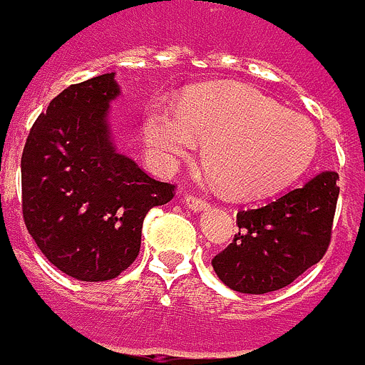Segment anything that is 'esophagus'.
<instances>
[{"mask_svg":"<svg viewBox=\"0 0 365 365\" xmlns=\"http://www.w3.org/2000/svg\"><path fill=\"white\" fill-rule=\"evenodd\" d=\"M185 205L190 211H205L209 207V201L203 197H197V195H185Z\"/></svg>","mask_w":365,"mask_h":365,"instance_id":"obj_1","label":"esophagus"}]
</instances>
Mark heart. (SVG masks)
I'll use <instances>...</instances> for the list:
<instances>
[{
  "label": "heart",
  "mask_w": 365,
  "mask_h": 365,
  "mask_svg": "<svg viewBox=\"0 0 365 365\" xmlns=\"http://www.w3.org/2000/svg\"><path fill=\"white\" fill-rule=\"evenodd\" d=\"M144 138L160 168H173L201 140L211 160L205 173L240 197H264L290 185L309 168L319 146L313 121L288 111L244 85H213L189 95L180 107L152 103Z\"/></svg>",
  "instance_id": "heart-1"
}]
</instances>
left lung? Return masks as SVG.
Instances as JSON below:
<instances>
[{"label":"left lung","mask_w":365,"mask_h":365,"mask_svg":"<svg viewBox=\"0 0 365 365\" xmlns=\"http://www.w3.org/2000/svg\"><path fill=\"white\" fill-rule=\"evenodd\" d=\"M337 178L325 170L264 207L240 211V232L211 259L219 280L237 292L266 294L315 266L329 247Z\"/></svg>","instance_id":"1"}]
</instances>
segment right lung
Here are the masks:
<instances>
[{"instance_id": "obj_1", "label": "right lung", "mask_w": 365, "mask_h": 365, "mask_svg": "<svg viewBox=\"0 0 365 365\" xmlns=\"http://www.w3.org/2000/svg\"><path fill=\"white\" fill-rule=\"evenodd\" d=\"M115 73L66 87L50 101L21 152V211L40 252L83 282L120 276L138 258L152 207L175 185L148 176L109 133Z\"/></svg>"}]
</instances>
